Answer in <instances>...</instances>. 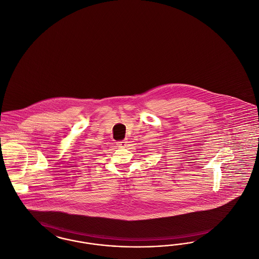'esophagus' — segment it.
Segmentation results:
<instances>
[{"label":"esophagus","instance_id":"esophagus-1","mask_svg":"<svg viewBox=\"0 0 259 259\" xmlns=\"http://www.w3.org/2000/svg\"><path fill=\"white\" fill-rule=\"evenodd\" d=\"M127 140H123V141H120V142H117V147H119V148H126L127 147Z\"/></svg>","mask_w":259,"mask_h":259}]
</instances>
